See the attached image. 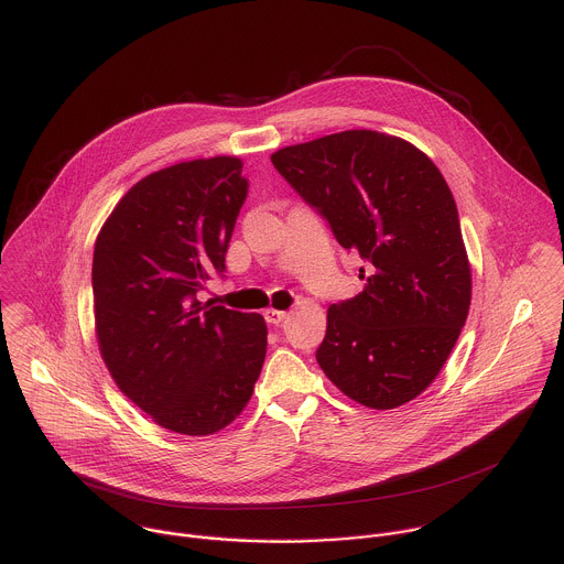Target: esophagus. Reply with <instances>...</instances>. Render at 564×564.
<instances>
[{
	"label": "esophagus",
	"instance_id": "1",
	"mask_svg": "<svg viewBox=\"0 0 564 564\" xmlns=\"http://www.w3.org/2000/svg\"><path fill=\"white\" fill-rule=\"evenodd\" d=\"M286 317H289V313H284V311H275V308H267L264 311V319H267V323H271V325H280Z\"/></svg>",
	"mask_w": 564,
	"mask_h": 564
}]
</instances>
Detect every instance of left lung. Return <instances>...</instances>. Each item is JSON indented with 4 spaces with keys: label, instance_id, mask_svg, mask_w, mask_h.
Here are the masks:
<instances>
[{
    "label": "left lung",
    "instance_id": "obj_1",
    "mask_svg": "<svg viewBox=\"0 0 564 564\" xmlns=\"http://www.w3.org/2000/svg\"><path fill=\"white\" fill-rule=\"evenodd\" d=\"M278 173L358 249L367 286L327 308L317 362L354 402L391 410L423 393L449 358L471 304V267L454 195L421 150L347 130L278 150Z\"/></svg>",
    "mask_w": 564,
    "mask_h": 564
}]
</instances>
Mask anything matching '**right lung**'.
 <instances>
[{
    "label": "right lung",
    "mask_w": 564,
    "mask_h": 564,
    "mask_svg": "<svg viewBox=\"0 0 564 564\" xmlns=\"http://www.w3.org/2000/svg\"><path fill=\"white\" fill-rule=\"evenodd\" d=\"M242 162H180L137 182L106 219L93 251V306L101 358L159 425L188 436L224 430L253 393L267 354L256 313L202 304L226 271L247 197Z\"/></svg>",
    "instance_id": "add662e5"
}]
</instances>
